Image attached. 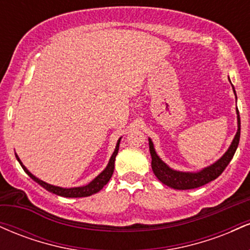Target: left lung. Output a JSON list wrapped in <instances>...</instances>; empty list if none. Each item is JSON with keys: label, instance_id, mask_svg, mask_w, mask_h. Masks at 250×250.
Here are the masks:
<instances>
[{"label": "left lung", "instance_id": "8db88e82", "mask_svg": "<svg viewBox=\"0 0 250 250\" xmlns=\"http://www.w3.org/2000/svg\"><path fill=\"white\" fill-rule=\"evenodd\" d=\"M236 111L239 129H237V133L235 135L230 147H229L228 150L226 151V154L221 157L219 161L215 162L214 165L209 166L207 168L202 169L199 173H182V171H176L170 169L157 156L156 151L154 149L153 142H151V140H149V150H150L151 155V168H153L155 176L161 181L163 185L174 189H179V190H188V189L199 188L201 186L207 185L210 181L217 179L222 174V171L225 170L227 166L229 165V162L231 161L240 142L241 121L239 109L237 108Z\"/></svg>", "mask_w": 250, "mask_h": 250}]
</instances>
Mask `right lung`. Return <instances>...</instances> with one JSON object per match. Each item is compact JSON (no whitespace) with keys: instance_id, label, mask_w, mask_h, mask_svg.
<instances>
[{"instance_id":"obj_1","label":"right lung","mask_w":250,"mask_h":250,"mask_svg":"<svg viewBox=\"0 0 250 250\" xmlns=\"http://www.w3.org/2000/svg\"><path fill=\"white\" fill-rule=\"evenodd\" d=\"M119 147H120V140L116 145L115 151H114V154L111 155L110 161H109L107 168H105L104 170H103L102 173L96 177V179H94L93 181H91L89 185L83 186V187H76V188H61V187H56V186L48 185V183L43 182V181L39 180L37 177L34 176V175L31 174L23 165H22V162L20 161V159L17 155H16V159H17V161L20 162V165H21V167L23 168V170L25 171V173L29 175L31 179L35 181V182L39 183L40 186H42L43 188L47 189L48 191H50V193L60 195V196H63V197H85V196H90V195H93V194H96L97 191L101 190V189L104 187L105 185H107L108 181L110 180L111 175H113V173H114V168H115V166L114 165H115L116 155H117V153H119Z\"/></svg>"}]
</instances>
